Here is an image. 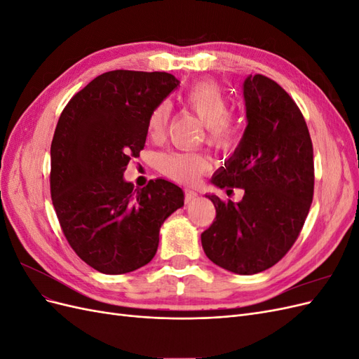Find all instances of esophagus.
Segmentation results:
<instances>
[{
    "instance_id": "esophagus-1",
    "label": "esophagus",
    "mask_w": 359,
    "mask_h": 359,
    "mask_svg": "<svg viewBox=\"0 0 359 359\" xmlns=\"http://www.w3.org/2000/svg\"><path fill=\"white\" fill-rule=\"evenodd\" d=\"M196 199H199V193L196 190H186V203L194 202Z\"/></svg>"
}]
</instances>
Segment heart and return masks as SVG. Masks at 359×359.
Here are the masks:
<instances>
[{
  "mask_svg": "<svg viewBox=\"0 0 359 359\" xmlns=\"http://www.w3.org/2000/svg\"><path fill=\"white\" fill-rule=\"evenodd\" d=\"M184 103L206 126L208 142L219 149H229L240 136L241 121L227 114V100L219 85L214 82H199L184 94ZM170 116V104L163 102L154 107L148 119V133L158 139L166 132ZM158 168L168 177L193 182L201 173L210 169V160L199 153H181L169 151L158 157Z\"/></svg>",
  "mask_w": 359,
  "mask_h": 359,
  "instance_id": "b5f03b06",
  "label": "heart"
}]
</instances>
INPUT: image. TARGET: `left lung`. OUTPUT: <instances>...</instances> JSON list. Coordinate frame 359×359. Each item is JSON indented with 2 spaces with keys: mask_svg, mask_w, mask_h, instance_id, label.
I'll list each match as a JSON object with an SVG mask.
<instances>
[{
  "mask_svg": "<svg viewBox=\"0 0 359 359\" xmlns=\"http://www.w3.org/2000/svg\"><path fill=\"white\" fill-rule=\"evenodd\" d=\"M243 97L244 135L211 182L243 189L244 196L224 203L206 194L217 215L201 240L211 262L252 276L276 265L297 241L313 201L314 166L306 119L278 83L250 74Z\"/></svg>",
  "mask_w": 359,
  "mask_h": 359,
  "instance_id": "left-lung-1",
  "label": "left lung"
}]
</instances>
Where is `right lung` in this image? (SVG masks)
Segmentation results:
<instances>
[{"mask_svg":"<svg viewBox=\"0 0 359 359\" xmlns=\"http://www.w3.org/2000/svg\"><path fill=\"white\" fill-rule=\"evenodd\" d=\"M180 81L165 72L97 76L64 107L50 145V196L69 244L103 274H126L156 256L160 227L184 206L166 180H124L145 147L148 119Z\"/></svg>","mask_w":359,"mask_h":359,"instance_id":"right-lung-1","label":"right lung"}]
</instances>
